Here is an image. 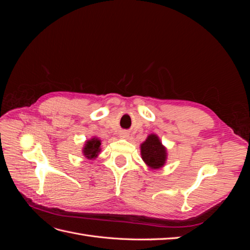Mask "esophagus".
Masks as SVG:
<instances>
[{"label":"esophagus","mask_w":250,"mask_h":250,"mask_svg":"<svg viewBox=\"0 0 250 250\" xmlns=\"http://www.w3.org/2000/svg\"><path fill=\"white\" fill-rule=\"evenodd\" d=\"M120 137L122 139H128V138H129V133H128L127 131H121Z\"/></svg>","instance_id":"1"}]
</instances>
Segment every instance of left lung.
<instances>
[{"instance_id":"8db88e82","label":"left lung","mask_w":250,"mask_h":250,"mask_svg":"<svg viewBox=\"0 0 250 250\" xmlns=\"http://www.w3.org/2000/svg\"><path fill=\"white\" fill-rule=\"evenodd\" d=\"M143 161L152 169H158L164 166L167 152L157 135L150 134L147 140L141 145Z\"/></svg>"}]
</instances>
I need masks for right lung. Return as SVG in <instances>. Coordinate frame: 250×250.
Here are the masks:
<instances>
[{"instance_id":"obj_1","label":"right lung","mask_w":250,"mask_h":250,"mask_svg":"<svg viewBox=\"0 0 250 250\" xmlns=\"http://www.w3.org/2000/svg\"><path fill=\"white\" fill-rule=\"evenodd\" d=\"M100 145L101 142L96 138L86 142L84 148H83V154L87 158H95L98 156V153L100 152Z\"/></svg>"}]
</instances>
